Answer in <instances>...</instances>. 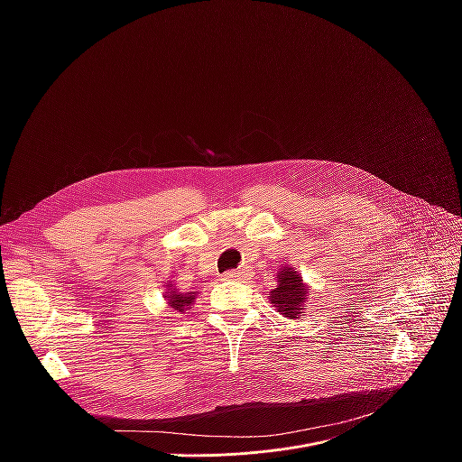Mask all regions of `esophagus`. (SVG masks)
I'll use <instances>...</instances> for the list:
<instances>
[{"label": "esophagus", "instance_id": "obj_1", "mask_svg": "<svg viewBox=\"0 0 462 462\" xmlns=\"http://www.w3.org/2000/svg\"><path fill=\"white\" fill-rule=\"evenodd\" d=\"M243 278H245L243 271H228L225 274V280H243Z\"/></svg>", "mask_w": 462, "mask_h": 462}]
</instances>
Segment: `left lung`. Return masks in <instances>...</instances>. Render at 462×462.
I'll return each mask as SVG.
<instances>
[{
  "label": "left lung",
  "mask_w": 462,
  "mask_h": 462,
  "mask_svg": "<svg viewBox=\"0 0 462 462\" xmlns=\"http://www.w3.org/2000/svg\"><path fill=\"white\" fill-rule=\"evenodd\" d=\"M269 300L285 318L294 319L301 316V309L307 301V287L296 269L283 267L280 271L278 287L271 292Z\"/></svg>",
  "instance_id": "left-lung-1"
}]
</instances>
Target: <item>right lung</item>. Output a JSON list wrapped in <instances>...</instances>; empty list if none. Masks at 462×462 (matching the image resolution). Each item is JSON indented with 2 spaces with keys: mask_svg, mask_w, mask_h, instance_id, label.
Returning <instances> with one entry per match:
<instances>
[{
  "mask_svg": "<svg viewBox=\"0 0 462 462\" xmlns=\"http://www.w3.org/2000/svg\"><path fill=\"white\" fill-rule=\"evenodd\" d=\"M166 298H168V305L179 312L189 309V305L193 303L195 300V292H177L175 289H170L168 285V292H166Z\"/></svg>",
  "mask_w": 462,
  "mask_h": 462,
  "instance_id": "right-lung-1",
  "label": "right lung"
}]
</instances>
